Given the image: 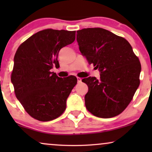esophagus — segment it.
Segmentation results:
<instances>
[{
	"label": "esophagus",
	"mask_w": 152,
	"mask_h": 152,
	"mask_svg": "<svg viewBox=\"0 0 152 152\" xmlns=\"http://www.w3.org/2000/svg\"><path fill=\"white\" fill-rule=\"evenodd\" d=\"M77 82L78 83H80V82H82V79H81L80 77H77Z\"/></svg>",
	"instance_id": "34e87169"
}]
</instances>
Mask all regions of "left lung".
<instances>
[{
    "label": "left lung",
    "mask_w": 152,
    "mask_h": 152,
    "mask_svg": "<svg viewBox=\"0 0 152 152\" xmlns=\"http://www.w3.org/2000/svg\"><path fill=\"white\" fill-rule=\"evenodd\" d=\"M79 49L89 64L100 72V79L82 80L88 87L85 95L87 110L98 118L119 115L132 101L140 85L141 65L132 45L105 29L77 31Z\"/></svg>",
    "instance_id": "8db88e82"
}]
</instances>
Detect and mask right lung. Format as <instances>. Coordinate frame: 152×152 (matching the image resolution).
I'll use <instances>...</instances> for the list:
<instances>
[{
	"instance_id": "right-lung-1",
	"label": "right lung",
	"mask_w": 152,
	"mask_h": 152,
	"mask_svg": "<svg viewBox=\"0 0 152 152\" xmlns=\"http://www.w3.org/2000/svg\"><path fill=\"white\" fill-rule=\"evenodd\" d=\"M75 39V31L47 29L22 43L14 58L11 81L14 93L29 115L47 122L64 113L66 100L77 80L59 77L50 70L59 67L58 54Z\"/></svg>"
}]
</instances>
